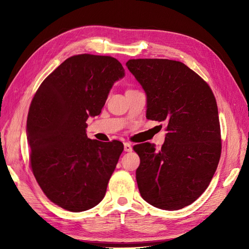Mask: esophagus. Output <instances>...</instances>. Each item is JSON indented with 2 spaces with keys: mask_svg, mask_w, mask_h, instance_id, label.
I'll return each instance as SVG.
<instances>
[{
  "mask_svg": "<svg viewBox=\"0 0 249 249\" xmlns=\"http://www.w3.org/2000/svg\"><path fill=\"white\" fill-rule=\"evenodd\" d=\"M124 152H132V149H133L131 143H129V142L124 143Z\"/></svg>",
  "mask_w": 249,
  "mask_h": 249,
  "instance_id": "esophagus-1",
  "label": "esophagus"
}]
</instances>
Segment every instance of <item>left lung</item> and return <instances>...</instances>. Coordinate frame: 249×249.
Listing matches in <instances>:
<instances>
[{"label":"left lung","instance_id":"obj_1","mask_svg":"<svg viewBox=\"0 0 249 249\" xmlns=\"http://www.w3.org/2000/svg\"><path fill=\"white\" fill-rule=\"evenodd\" d=\"M129 71L146 94V118L164 122L166 140L134 146L142 198L167 211L189 206L208 188L221 154L215 96L196 72L168 59H131Z\"/></svg>","mask_w":249,"mask_h":249}]
</instances>
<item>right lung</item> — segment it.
I'll return each mask as SVG.
<instances>
[{"mask_svg": "<svg viewBox=\"0 0 249 249\" xmlns=\"http://www.w3.org/2000/svg\"><path fill=\"white\" fill-rule=\"evenodd\" d=\"M124 77L117 59L67 58L41 83L27 119L30 165L47 197L71 212L95 207L124 150L117 140L89 139L87 119L102 112L113 84Z\"/></svg>", "mask_w": 249, "mask_h": 249, "instance_id": "obj_1", "label": "right lung"}]
</instances>
